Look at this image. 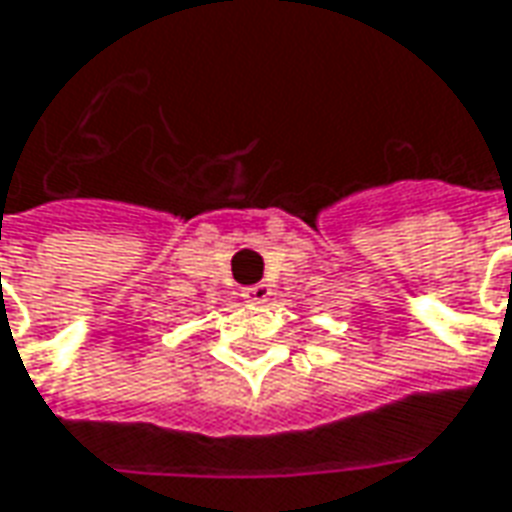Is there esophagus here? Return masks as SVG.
Returning <instances> with one entry per match:
<instances>
[{
	"label": "esophagus",
	"instance_id": "esophagus-1",
	"mask_svg": "<svg viewBox=\"0 0 512 512\" xmlns=\"http://www.w3.org/2000/svg\"><path fill=\"white\" fill-rule=\"evenodd\" d=\"M241 296H244L249 305H263V302H268V299H271V285H266V282H257V285H249V288H244V291H241Z\"/></svg>",
	"mask_w": 512,
	"mask_h": 512
}]
</instances>
